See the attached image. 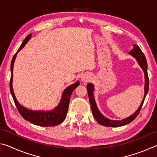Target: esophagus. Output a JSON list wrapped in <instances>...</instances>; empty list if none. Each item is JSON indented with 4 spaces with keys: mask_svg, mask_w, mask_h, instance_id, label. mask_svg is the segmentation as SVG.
<instances>
[{
    "mask_svg": "<svg viewBox=\"0 0 157 157\" xmlns=\"http://www.w3.org/2000/svg\"><path fill=\"white\" fill-rule=\"evenodd\" d=\"M90 79H91V75H89V74H84V75L82 76V81L84 83H86V82H89Z\"/></svg>",
    "mask_w": 157,
    "mask_h": 157,
    "instance_id": "esophagus-1",
    "label": "esophagus"
}]
</instances>
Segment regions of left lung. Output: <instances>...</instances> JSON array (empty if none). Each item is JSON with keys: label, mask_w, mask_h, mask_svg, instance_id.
<instances>
[{"label": "left lung", "mask_w": 157, "mask_h": 157, "mask_svg": "<svg viewBox=\"0 0 157 157\" xmlns=\"http://www.w3.org/2000/svg\"><path fill=\"white\" fill-rule=\"evenodd\" d=\"M128 54L132 55L133 57H134L135 59H136L137 62L139 63V66H140V68H142L143 72H144V75H145L144 97H143V99L142 100V102L140 103L139 107L138 108L137 110L135 111L134 113L132 114L131 116L127 117L126 118L122 119L121 121L111 120V119H109L107 118V117L103 116L99 111V109H98L96 102H95V100L94 98V85L92 84L91 83H89L86 85V89H87V91H88L90 103H91L92 114L94 118H95V120L97 121L98 123L100 124H102L103 126L113 127H121L131 123V122L134 121V119L136 118V116L139 115L140 111L141 109L142 106L143 105V102H144L146 95L147 94L148 89H149V78H148V75H147V60H146L145 55L143 54V52L141 51V50H140L139 46L136 44L133 45V48L128 52Z\"/></svg>", "instance_id": "obj_1"}]
</instances>
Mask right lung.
<instances>
[{
  "label": "right lung",
  "mask_w": 157,
  "mask_h": 157,
  "mask_svg": "<svg viewBox=\"0 0 157 157\" xmlns=\"http://www.w3.org/2000/svg\"><path fill=\"white\" fill-rule=\"evenodd\" d=\"M32 34H30L23 41L22 44L21 45L19 48L16 52L12 58L11 62V79H10V92H11L13 100L17 106L18 112L21 116L23 117L25 120L28 121L30 123L38 126L42 127H52L58 125L62 123L65 120L66 114L68 112L69 102H70L71 95L72 94L73 91L77 87L79 86V82L77 81L75 83L68 86L67 88L63 91L62 98H61L60 102L59 103L56 107L52 110L49 111H42V110H30L28 109L27 108L21 105L16 98L14 91L12 88V80H13V68H14V63L15 62L16 57H17V53L24 47L28 41L31 39Z\"/></svg>",
  "instance_id": "obj_1"
}]
</instances>
